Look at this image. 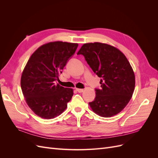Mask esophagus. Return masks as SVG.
<instances>
[{
  "instance_id": "34e87169",
  "label": "esophagus",
  "mask_w": 158,
  "mask_h": 158,
  "mask_svg": "<svg viewBox=\"0 0 158 158\" xmlns=\"http://www.w3.org/2000/svg\"><path fill=\"white\" fill-rule=\"evenodd\" d=\"M76 92H78V93H82V92H83V91H84L83 89H78V88H76Z\"/></svg>"
}]
</instances>
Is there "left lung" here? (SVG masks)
Returning a JSON list of instances; mask_svg holds the SVG:
<instances>
[{
  "label": "left lung",
  "mask_w": 158,
  "mask_h": 158,
  "mask_svg": "<svg viewBox=\"0 0 158 158\" xmlns=\"http://www.w3.org/2000/svg\"><path fill=\"white\" fill-rule=\"evenodd\" d=\"M82 55L94 73L101 78V88H95V98L89 105L103 117L120 113L130 101L135 87V76L126 56L115 47L101 43L84 44Z\"/></svg>",
  "instance_id": "left-lung-1"
}]
</instances>
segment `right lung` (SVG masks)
<instances>
[{
	"instance_id": "right-lung-1",
	"label": "right lung",
	"mask_w": 158,
	"mask_h": 158,
	"mask_svg": "<svg viewBox=\"0 0 158 158\" xmlns=\"http://www.w3.org/2000/svg\"><path fill=\"white\" fill-rule=\"evenodd\" d=\"M78 46L67 42H51L39 47L28 60L22 74L21 88L28 106L37 116L53 118L67 107L73 89L55 82Z\"/></svg>"
}]
</instances>
